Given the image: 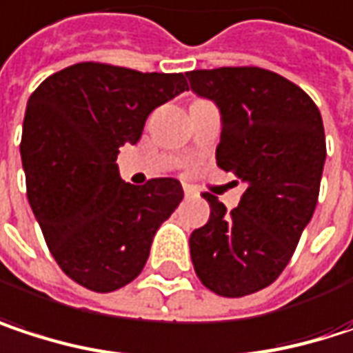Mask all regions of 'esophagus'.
<instances>
[{
  "label": "esophagus",
  "mask_w": 353,
  "mask_h": 353,
  "mask_svg": "<svg viewBox=\"0 0 353 353\" xmlns=\"http://www.w3.org/2000/svg\"><path fill=\"white\" fill-rule=\"evenodd\" d=\"M183 194H185V196H192V194H196V190H194L192 185L183 183Z\"/></svg>",
  "instance_id": "1"
}]
</instances>
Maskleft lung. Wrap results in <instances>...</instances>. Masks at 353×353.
Returning <instances> with one entry per match:
<instances>
[{
  "label": "left lung",
  "mask_w": 353,
  "mask_h": 353,
  "mask_svg": "<svg viewBox=\"0 0 353 353\" xmlns=\"http://www.w3.org/2000/svg\"><path fill=\"white\" fill-rule=\"evenodd\" d=\"M188 79L221 110L216 165L247 183L231 212L204 194L210 219L190 237L192 263L208 290L239 299L282 274L315 212L327 155L323 120L299 85L261 67L196 69Z\"/></svg>",
  "instance_id": "1"
}]
</instances>
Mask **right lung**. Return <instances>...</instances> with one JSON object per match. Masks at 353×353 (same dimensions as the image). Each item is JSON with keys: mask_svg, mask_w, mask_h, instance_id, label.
<instances>
[{"mask_svg": "<svg viewBox=\"0 0 353 353\" xmlns=\"http://www.w3.org/2000/svg\"><path fill=\"white\" fill-rule=\"evenodd\" d=\"M185 90L183 73L90 61L52 73L28 100L20 143L28 202L59 268L88 290L130 284L183 198L174 177L122 181L116 157L155 108Z\"/></svg>", "mask_w": 353, "mask_h": 353, "instance_id": "1", "label": "right lung"}]
</instances>
